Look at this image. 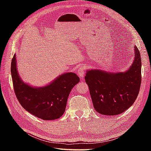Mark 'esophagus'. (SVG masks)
Returning <instances> with one entry per match:
<instances>
[{
	"label": "esophagus",
	"mask_w": 151,
	"mask_h": 151,
	"mask_svg": "<svg viewBox=\"0 0 151 151\" xmlns=\"http://www.w3.org/2000/svg\"><path fill=\"white\" fill-rule=\"evenodd\" d=\"M84 69L85 67H79L78 69V75L80 76V78H84Z\"/></svg>",
	"instance_id": "esophagus-1"
}]
</instances>
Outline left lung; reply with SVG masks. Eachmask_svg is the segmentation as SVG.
<instances>
[{"mask_svg": "<svg viewBox=\"0 0 151 151\" xmlns=\"http://www.w3.org/2000/svg\"><path fill=\"white\" fill-rule=\"evenodd\" d=\"M135 58L125 72L108 73L104 70H87L85 81L95 110L106 115L123 113L135 102L142 82V60L135 46Z\"/></svg>", "mask_w": 151, "mask_h": 151, "instance_id": "left-lung-1", "label": "left lung"}]
</instances>
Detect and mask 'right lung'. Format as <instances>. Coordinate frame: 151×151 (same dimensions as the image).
<instances>
[{
    "mask_svg": "<svg viewBox=\"0 0 151 151\" xmlns=\"http://www.w3.org/2000/svg\"><path fill=\"white\" fill-rule=\"evenodd\" d=\"M14 54L11 63L13 86L19 103L25 110L43 120L60 118L65 110L67 99L73 88L79 82L73 73L61 75L49 85L32 87L22 81L19 75Z\"/></svg>",
    "mask_w": 151,
    "mask_h": 151,
    "instance_id": "right-lung-1",
    "label": "right lung"
}]
</instances>
